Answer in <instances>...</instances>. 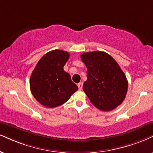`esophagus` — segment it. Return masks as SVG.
Segmentation results:
<instances>
[{
	"label": "esophagus",
	"instance_id": "34e87169",
	"mask_svg": "<svg viewBox=\"0 0 153 153\" xmlns=\"http://www.w3.org/2000/svg\"><path fill=\"white\" fill-rule=\"evenodd\" d=\"M78 88H79V90H82V87H83V83H82V82H80V83H79L78 84Z\"/></svg>",
	"mask_w": 153,
	"mask_h": 153
}]
</instances>
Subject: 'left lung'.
Returning a JSON list of instances; mask_svg holds the SVG:
<instances>
[{
	"mask_svg": "<svg viewBox=\"0 0 153 153\" xmlns=\"http://www.w3.org/2000/svg\"><path fill=\"white\" fill-rule=\"evenodd\" d=\"M81 59L87 68V80L83 90L94 106L112 111L125 99L128 81L118 63L108 54L95 51L84 52Z\"/></svg>",
	"mask_w": 153,
	"mask_h": 153,
	"instance_id": "1",
	"label": "left lung"
}]
</instances>
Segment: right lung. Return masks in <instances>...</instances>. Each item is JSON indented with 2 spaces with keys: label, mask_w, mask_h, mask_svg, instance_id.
Segmentation results:
<instances>
[{
  "label": "right lung",
  "mask_w": 153,
  "mask_h": 153,
  "mask_svg": "<svg viewBox=\"0 0 153 153\" xmlns=\"http://www.w3.org/2000/svg\"><path fill=\"white\" fill-rule=\"evenodd\" d=\"M69 58V53L65 51H51L39 59L32 73L31 92L45 107L54 108L62 105L78 90L70 75L63 69Z\"/></svg>",
  "instance_id": "add662e5"
}]
</instances>
